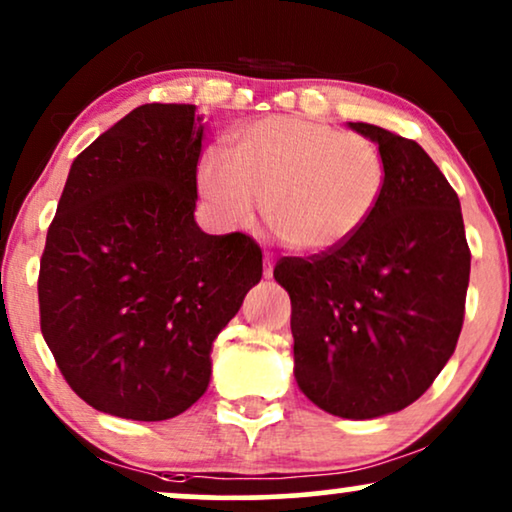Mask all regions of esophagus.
I'll return each mask as SVG.
<instances>
[{"label":"esophagus","mask_w":512,"mask_h":512,"mask_svg":"<svg viewBox=\"0 0 512 512\" xmlns=\"http://www.w3.org/2000/svg\"><path fill=\"white\" fill-rule=\"evenodd\" d=\"M272 270H275V258H272L270 254H265L263 256V277H265V280H270Z\"/></svg>","instance_id":"esophagus-1"}]
</instances>
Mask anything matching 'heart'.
I'll list each match as a JSON object with an SVG mask.
<instances>
[{"instance_id":"heart-1","label":"heart","mask_w":512,"mask_h":512,"mask_svg":"<svg viewBox=\"0 0 512 512\" xmlns=\"http://www.w3.org/2000/svg\"><path fill=\"white\" fill-rule=\"evenodd\" d=\"M197 188L225 228H244L258 207L301 254L341 247L360 232L386 190V162L360 134L303 117H265L232 136L230 157H199Z\"/></svg>"}]
</instances>
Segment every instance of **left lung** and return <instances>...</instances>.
I'll use <instances>...</instances> for the list:
<instances>
[{
  "mask_svg": "<svg viewBox=\"0 0 512 512\" xmlns=\"http://www.w3.org/2000/svg\"><path fill=\"white\" fill-rule=\"evenodd\" d=\"M378 145L386 190L341 247L284 258L294 376L327 414L367 421L416 402L454 355L470 251L461 202L428 152L381 126L348 122Z\"/></svg>",
  "mask_w": 512,
  "mask_h": 512,
  "instance_id": "1",
  "label": "left lung"
}]
</instances>
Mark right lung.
Listing matches in <instances>:
<instances>
[{
	"label": "right lung",
	"mask_w": 512,
	"mask_h": 512,
	"mask_svg": "<svg viewBox=\"0 0 512 512\" xmlns=\"http://www.w3.org/2000/svg\"><path fill=\"white\" fill-rule=\"evenodd\" d=\"M148 103L72 162L39 265L42 334L68 386L103 414L167 421L207 393L211 350L263 256L195 221L204 124Z\"/></svg>",
	"instance_id": "add662e5"
}]
</instances>
